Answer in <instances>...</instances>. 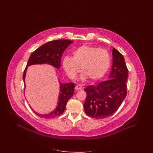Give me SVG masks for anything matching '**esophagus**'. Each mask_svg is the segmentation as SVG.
Listing matches in <instances>:
<instances>
[{
	"instance_id": "obj_1",
	"label": "esophagus",
	"mask_w": 153,
	"mask_h": 153,
	"mask_svg": "<svg viewBox=\"0 0 153 153\" xmlns=\"http://www.w3.org/2000/svg\"><path fill=\"white\" fill-rule=\"evenodd\" d=\"M82 88H83L82 86L81 85H79V84L76 85V87H75V89H76V90H82Z\"/></svg>"
}]
</instances>
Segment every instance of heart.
I'll use <instances>...</instances> for the list:
<instances>
[{
    "instance_id": "1",
    "label": "heart",
    "mask_w": 153,
    "mask_h": 153,
    "mask_svg": "<svg viewBox=\"0 0 153 153\" xmlns=\"http://www.w3.org/2000/svg\"><path fill=\"white\" fill-rule=\"evenodd\" d=\"M111 65V56L105 49L85 45L74 51L72 58L66 56L63 67L70 79H74L80 71L81 78L90 80L101 79L106 74Z\"/></svg>"
}]
</instances>
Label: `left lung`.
Wrapping results in <instances>:
<instances>
[{"label":"left lung","mask_w":153,"mask_h":153,"mask_svg":"<svg viewBox=\"0 0 153 153\" xmlns=\"http://www.w3.org/2000/svg\"><path fill=\"white\" fill-rule=\"evenodd\" d=\"M113 65L109 79L85 88V112L94 118H105L116 112L127 95L128 71L123 56L113 49Z\"/></svg>","instance_id":"1"}]
</instances>
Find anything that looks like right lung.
Wrapping results in <instances>:
<instances>
[{
  "instance_id": "add662e5",
  "label": "right lung",
  "mask_w": 153,
  "mask_h": 153,
  "mask_svg": "<svg viewBox=\"0 0 153 153\" xmlns=\"http://www.w3.org/2000/svg\"><path fill=\"white\" fill-rule=\"evenodd\" d=\"M72 42H73L70 40L51 41L44 44L33 51L28 59L27 64L23 72V79L25 87L26 86L25 76L28 66L37 64H48L51 65L56 68H59L62 54ZM74 83L72 82L67 83L60 82V93L57 107L54 111L49 114H39L34 111L32 108L30 107L37 116L42 118L48 119L60 116L65 111L67 102L74 95Z\"/></svg>"
}]
</instances>
